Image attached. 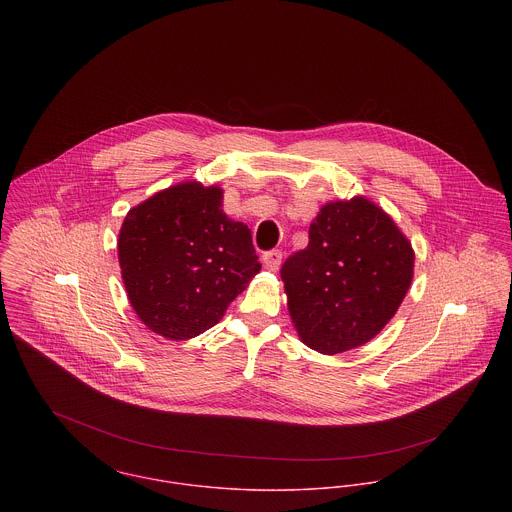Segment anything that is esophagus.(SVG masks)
Instances as JSON below:
<instances>
[{
  "label": "esophagus",
  "mask_w": 512,
  "mask_h": 512,
  "mask_svg": "<svg viewBox=\"0 0 512 512\" xmlns=\"http://www.w3.org/2000/svg\"><path fill=\"white\" fill-rule=\"evenodd\" d=\"M262 264H264L266 270L278 272V268H280V264H282V252H280V250H270V252H266V254L262 256Z\"/></svg>",
  "instance_id": "obj_1"
}]
</instances>
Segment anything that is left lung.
<instances>
[{
	"label": "left lung",
	"instance_id": "1",
	"mask_svg": "<svg viewBox=\"0 0 512 512\" xmlns=\"http://www.w3.org/2000/svg\"><path fill=\"white\" fill-rule=\"evenodd\" d=\"M299 339L337 355L376 337L414 276V250L396 222L365 197L321 207L307 248L282 266Z\"/></svg>",
	"mask_w": 512,
	"mask_h": 512
}]
</instances>
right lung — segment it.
<instances>
[{
    "instance_id": "add662e5",
    "label": "right lung",
    "mask_w": 512,
    "mask_h": 512,
    "mask_svg": "<svg viewBox=\"0 0 512 512\" xmlns=\"http://www.w3.org/2000/svg\"><path fill=\"white\" fill-rule=\"evenodd\" d=\"M128 299L153 333L193 339L217 325L260 272L250 228L222 211V189L187 181L130 209L118 236Z\"/></svg>"
}]
</instances>
